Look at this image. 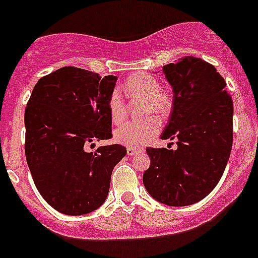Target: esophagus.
<instances>
[{
	"label": "esophagus",
	"instance_id": "obj_1",
	"mask_svg": "<svg viewBox=\"0 0 258 258\" xmlns=\"http://www.w3.org/2000/svg\"><path fill=\"white\" fill-rule=\"evenodd\" d=\"M138 152V148H136V147H127L126 148V153L129 156H133V155H136V153Z\"/></svg>",
	"mask_w": 258,
	"mask_h": 258
}]
</instances>
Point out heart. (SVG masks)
<instances>
[{
  "label": "heart",
  "mask_w": 258,
  "mask_h": 258,
  "mask_svg": "<svg viewBox=\"0 0 258 258\" xmlns=\"http://www.w3.org/2000/svg\"><path fill=\"white\" fill-rule=\"evenodd\" d=\"M122 91L132 98H143V112L150 116L142 121H132L121 125L113 132V139L120 145L129 147H139L152 141L160 132L159 117L164 119L169 115L171 102L166 93L161 91L160 82L147 73H137L126 79ZM108 113L113 124H120L126 117V106L122 101L121 93L117 89L111 92L107 101Z\"/></svg>",
  "instance_id": "heart-1"
}]
</instances>
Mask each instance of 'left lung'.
Wrapping results in <instances>:
<instances>
[{"label":"left lung","mask_w":258,"mask_h":258,"mask_svg":"<svg viewBox=\"0 0 258 258\" xmlns=\"http://www.w3.org/2000/svg\"><path fill=\"white\" fill-rule=\"evenodd\" d=\"M174 105L162 139L176 150L147 148L151 165L143 174L147 192L167 206H188L217 185L233 145V101L215 66L193 56L162 68Z\"/></svg>","instance_id":"1"}]
</instances>
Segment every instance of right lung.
I'll return each mask as SVG.
<instances>
[{
  "mask_svg": "<svg viewBox=\"0 0 258 258\" xmlns=\"http://www.w3.org/2000/svg\"><path fill=\"white\" fill-rule=\"evenodd\" d=\"M117 77L65 66L42 77L25 108V156L33 181L49 206L84 215L105 202L121 145L88 152L94 141L110 139L107 101Z\"/></svg>",
  "mask_w": 258,
  "mask_h": 258,
  "instance_id": "add662e5",
  "label": "right lung"
}]
</instances>
